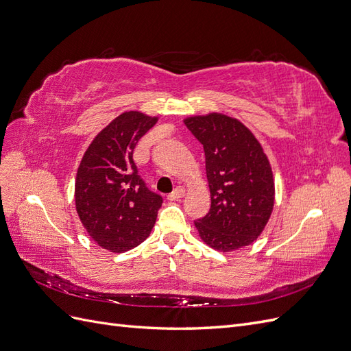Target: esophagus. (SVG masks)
Masks as SVG:
<instances>
[{
  "instance_id": "esophagus-1",
  "label": "esophagus",
  "mask_w": 351,
  "mask_h": 351,
  "mask_svg": "<svg viewBox=\"0 0 351 351\" xmlns=\"http://www.w3.org/2000/svg\"><path fill=\"white\" fill-rule=\"evenodd\" d=\"M183 196H184V189L182 186H178L173 190L171 193L168 195V200H178L180 197H183Z\"/></svg>"
}]
</instances>
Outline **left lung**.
Instances as JSON below:
<instances>
[{
  "label": "left lung",
  "mask_w": 351,
  "mask_h": 351,
  "mask_svg": "<svg viewBox=\"0 0 351 351\" xmlns=\"http://www.w3.org/2000/svg\"><path fill=\"white\" fill-rule=\"evenodd\" d=\"M187 129L204 145L210 209L195 221L200 239L230 252L253 243L274 208V178L267 155L246 125L212 112L189 117Z\"/></svg>",
  "instance_id": "1"
}]
</instances>
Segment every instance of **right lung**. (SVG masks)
I'll use <instances>...</instances> for the list:
<instances>
[{"label":"right lung","instance_id":"right-lung-1","mask_svg":"<svg viewBox=\"0 0 351 351\" xmlns=\"http://www.w3.org/2000/svg\"><path fill=\"white\" fill-rule=\"evenodd\" d=\"M156 117L123 112L95 137L76 177V209L82 224L101 247L130 250L149 236L162 196L146 187L133 161L141 137Z\"/></svg>","mask_w":351,"mask_h":351}]
</instances>
